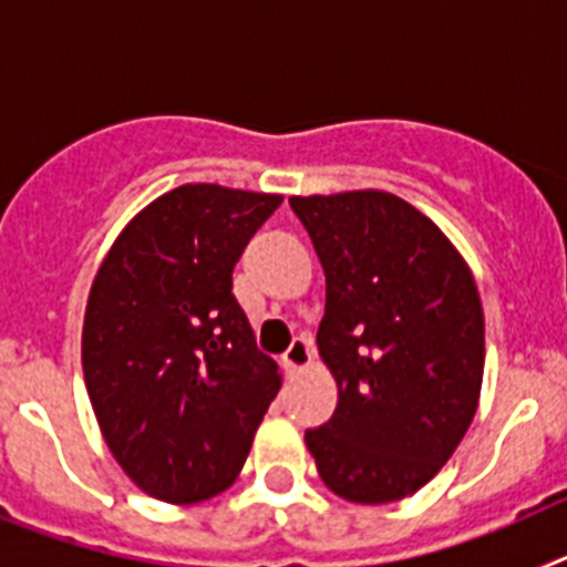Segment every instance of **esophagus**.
Masks as SVG:
<instances>
[{"label": "esophagus", "mask_w": 567, "mask_h": 567, "mask_svg": "<svg viewBox=\"0 0 567 567\" xmlns=\"http://www.w3.org/2000/svg\"><path fill=\"white\" fill-rule=\"evenodd\" d=\"M309 363H312V346H309L303 338H295L292 346L287 349V354H284V365H287V372L298 374V372H303Z\"/></svg>", "instance_id": "1"}]
</instances>
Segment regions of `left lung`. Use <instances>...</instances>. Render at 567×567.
I'll use <instances>...</instances> for the list:
<instances>
[{"mask_svg":"<svg viewBox=\"0 0 567 567\" xmlns=\"http://www.w3.org/2000/svg\"><path fill=\"white\" fill-rule=\"evenodd\" d=\"M327 275L318 352L338 383L307 449L329 491L383 505L423 488L477 414L485 320L443 229L383 189L292 195Z\"/></svg>","mask_w":567,"mask_h":567,"instance_id":"obj_1","label":"left lung"}]
</instances>
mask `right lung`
<instances>
[{"label": "right lung", "mask_w": 567, "mask_h": 567, "mask_svg": "<svg viewBox=\"0 0 567 567\" xmlns=\"http://www.w3.org/2000/svg\"><path fill=\"white\" fill-rule=\"evenodd\" d=\"M284 195L184 184L130 218L104 255L82 369L110 454L144 494L227 491L280 389L233 298V269Z\"/></svg>", "instance_id": "right-lung-1"}]
</instances>
